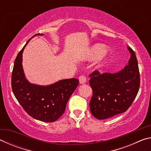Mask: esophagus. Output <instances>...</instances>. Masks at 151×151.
I'll return each mask as SVG.
<instances>
[{"label": "esophagus", "mask_w": 151, "mask_h": 151, "mask_svg": "<svg viewBox=\"0 0 151 151\" xmlns=\"http://www.w3.org/2000/svg\"><path fill=\"white\" fill-rule=\"evenodd\" d=\"M78 80H79V82H80L81 84H84L86 83V78L85 75H81L78 77Z\"/></svg>", "instance_id": "obj_1"}]
</instances>
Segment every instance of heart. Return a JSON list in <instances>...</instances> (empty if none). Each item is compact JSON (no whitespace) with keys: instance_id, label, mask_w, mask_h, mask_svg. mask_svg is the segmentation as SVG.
<instances>
[{"instance_id":"1","label":"heart","mask_w":151,"mask_h":151,"mask_svg":"<svg viewBox=\"0 0 151 151\" xmlns=\"http://www.w3.org/2000/svg\"><path fill=\"white\" fill-rule=\"evenodd\" d=\"M102 49H103V46L101 45H95L92 47L90 51V54H89V58H94L96 57L101 52Z\"/></svg>"}]
</instances>
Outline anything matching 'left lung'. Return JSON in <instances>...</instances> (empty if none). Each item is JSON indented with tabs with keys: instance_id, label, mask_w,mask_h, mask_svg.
<instances>
[{
	"instance_id": "8db88e82",
	"label": "left lung",
	"mask_w": 151,
	"mask_h": 151,
	"mask_svg": "<svg viewBox=\"0 0 151 151\" xmlns=\"http://www.w3.org/2000/svg\"><path fill=\"white\" fill-rule=\"evenodd\" d=\"M131 58L123 69L114 74L94 70L89 84L93 89L90 110L99 120L111 118L127 111L136 98L140 87V73L136 55L128 47Z\"/></svg>"
}]
</instances>
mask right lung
Listing matches in <instances>:
<instances>
[{"label": "right lung", "instance_id": "1", "mask_svg": "<svg viewBox=\"0 0 151 151\" xmlns=\"http://www.w3.org/2000/svg\"><path fill=\"white\" fill-rule=\"evenodd\" d=\"M29 41V40L14 60L11 78L12 90L20 105L30 116L43 122H54L65 112L66 103L79 81L77 78H68L48 86L30 83L25 78L22 65V52Z\"/></svg>", "mask_w": 151, "mask_h": 151}]
</instances>
